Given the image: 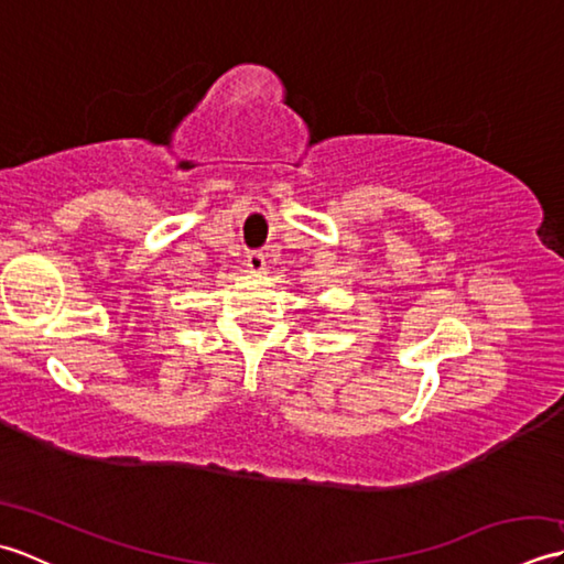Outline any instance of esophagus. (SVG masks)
<instances>
[{"label": "esophagus", "instance_id": "obj_1", "mask_svg": "<svg viewBox=\"0 0 564 564\" xmlns=\"http://www.w3.org/2000/svg\"><path fill=\"white\" fill-rule=\"evenodd\" d=\"M247 267L251 271H263V267H267V257H263L261 251L251 249V251H247Z\"/></svg>", "mask_w": 564, "mask_h": 564}]
</instances>
